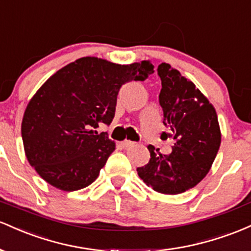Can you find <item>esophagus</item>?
I'll return each mask as SVG.
<instances>
[{"label":"esophagus","mask_w":251,"mask_h":251,"mask_svg":"<svg viewBox=\"0 0 251 251\" xmlns=\"http://www.w3.org/2000/svg\"><path fill=\"white\" fill-rule=\"evenodd\" d=\"M135 145V142H133V141H128V140H125L121 142V146H122L123 148H129V147H133V146Z\"/></svg>","instance_id":"obj_1"}]
</instances>
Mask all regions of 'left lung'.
Wrapping results in <instances>:
<instances>
[{
  "label": "left lung",
  "instance_id": "obj_1",
  "mask_svg": "<svg viewBox=\"0 0 251 251\" xmlns=\"http://www.w3.org/2000/svg\"><path fill=\"white\" fill-rule=\"evenodd\" d=\"M157 73L163 123L173 131L176 143L168 155L154 151L149 145L151 159L137 168V174L156 192L179 194L209 173L221 146V128L215 106L193 81L166 63L159 65Z\"/></svg>",
  "mask_w": 251,
  "mask_h": 251
}]
</instances>
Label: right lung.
<instances>
[{"label": "right lung", "mask_w": 251, "mask_h": 251, "mask_svg": "<svg viewBox=\"0 0 251 251\" xmlns=\"http://www.w3.org/2000/svg\"><path fill=\"white\" fill-rule=\"evenodd\" d=\"M153 72L149 60L120 65L84 57L50 75L22 118L29 165L58 190L71 192L91 185L116 148L106 133L96 129L111 123L123 84L145 80Z\"/></svg>", "instance_id": "add662e5"}]
</instances>
